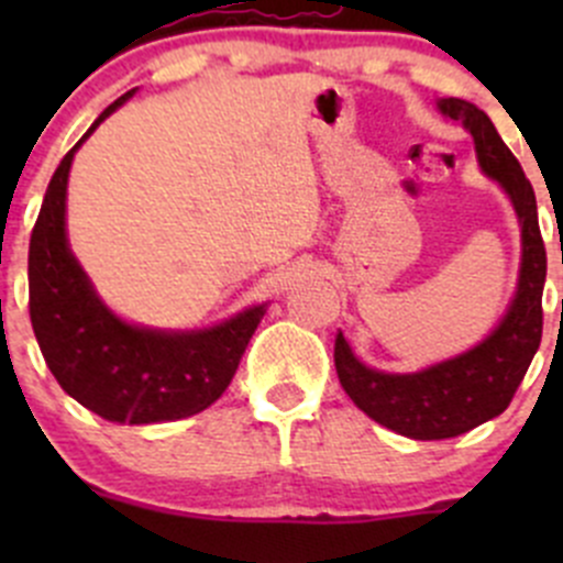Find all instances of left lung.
Returning <instances> with one entry per match:
<instances>
[{
  "mask_svg": "<svg viewBox=\"0 0 563 563\" xmlns=\"http://www.w3.org/2000/svg\"><path fill=\"white\" fill-rule=\"evenodd\" d=\"M439 111L463 122L474 135L482 172L512 198L523 258L518 291L507 316L465 354L419 373H382L356 360L343 332L334 338V367L345 395L378 424L417 441L455 439L507 411L542 340V288L548 275L533 187L496 133L490 117L460 98L439 100Z\"/></svg>",
  "mask_w": 563,
  "mask_h": 563,
  "instance_id": "obj_1",
  "label": "left lung"
}]
</instances>
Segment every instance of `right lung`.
<instances>
[{
    "label": "right lung",
    "mask_w": 563,
    "mask_h": 563,
    "mask_svg": "<svg viewBox=\"0 0 563 563\" xmlns=\"http://www.w3.org/2000/svg\"><path fill=\"white\" fill-rule=\"evenodd\" d=\"M122 95L62 157L30 240V318L43 360L59 387L108 422L152 424L212 406L234 378L266 305L196 332L135 327L106 308L67 245V176L78 146Z\"/></svg>",
    "instance_id": "1"
}]
</instances>
